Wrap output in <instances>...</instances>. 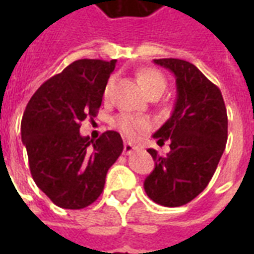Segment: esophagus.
Returning a JSON list of instances; mask_svg holds the SVG:
<instances>
[{
  "instance_id": "esophagus-1",
  "label": "esophagus",
  "mask_w": 254,
  "mask_h": 254,
  "mask_svg": "<svg viewBox=\"0 0 254 254\" xmlns=\"http://www.w3.org/2000/svg\"><path fill=\"white\" fill-rule=\"evenodd\" d=\"M134 149H137V147H134L133 144H130V143H125V144H124V152H125V154H127V155L132 154Z\"/></svg>"
}]
</instances>
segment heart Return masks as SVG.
<instances>
[{
    "instance_id": "b5f03b06",
    "label": "heart",
    "mask_w": 254,
    "mask_h": 254,
    "mask_svg": "<svg viewBox=\"0 0 254 254\" xmlns=\"http://www.w3.org/2000/svg\"><path fill=\"white\" fill-rule=\"evenodd\" d=\"M137 80L144 92L152 96V95H160L163 94L167 87V81L166 77L156 69H144L141 72H138ZM111 85H113V78L109 80V83L106 85L105 95L110 92ZM114 127L120 130V132L129 138L138 137L144 130L148 129V122L141 118H136V117L129 116V114H120L114 118Z\"/></svg>"
}]
</instances>
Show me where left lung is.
I'll return each instance as SVG.
<instances>
[{
  "instance_id": "1",
  "label": "left lung",
  "mask_w": 254,
  "mask_h": 254,
  "mask_svg": "<svg viewBox=\"0 0 254 254\" xmlns=\"http://www.w3.org/2000/svg\"><path fill=\"white\" fill-rule=\"evenodd\" d=\"M169 69L177 84L171 117L154 133L169 154L149 148L155 169L144 189L156 204L180 207L191 201L211 181L227 141V111L220 89L193 64L177 58L154 60Z\"/></svg>"
}]
</instances>
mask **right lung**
I'll return each mask as SVG.
<instances>
[{
  "label": "right lung",
  "mask_w": 254,
  "mask_h": 254,
  "mask_svg": "<svg viewBox=\"0 0 254 254\" xmlns=\"http://www.w3.org/2000/svg\"><path fill=\"white\" fill-rule=\"evenodd\" d=\"M116 63L77 60L42 84L25 107L21 141L31 176L58 207L81 209L92 204L124 149L114 130L98 140L80 134L81 121L99 110Z\"/></svg>",
  "instance_id": "1"
}]
</instances>
